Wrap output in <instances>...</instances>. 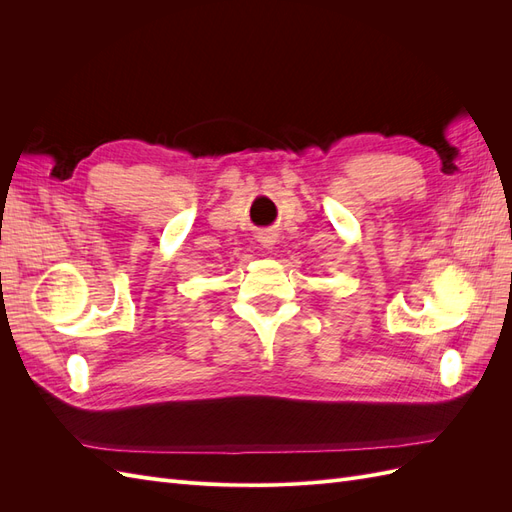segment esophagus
<instances>
[{"instance_id": "34e87169", "label": "esophagus", "mask_w": 512, "mask_h": 512, "mask_svg": "<svg viewBox=\"0 0 512 512\" xmlns=\"http://www.w3.org/2000/svg\"><path fill=\"white\" fill-rule=\"evenodd\" d=\"M258 241H260V245L262 247H267V250H271V247L275 245V241H277V237H275V232H260L258 235Z\"/></svg>"}]
</instances>
